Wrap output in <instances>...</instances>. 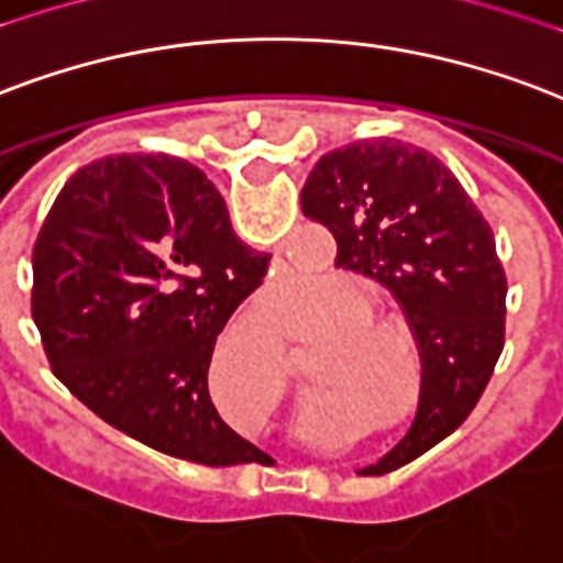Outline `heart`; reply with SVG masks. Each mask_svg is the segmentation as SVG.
Instances as JSON below:
<instances>
[{"instance_id": "heart-1", "label": "heart", "mask_w": 563, "mask_h": 563, "mask_svg": "<svg viewBox=\"0 0 563 563\" xmlns=\"http://www.w3.org/2000/svg\"><path fill=\"white\" fill-rule=\"evenodd\" d=\"M364 303L366 295L355 283L331 280L324 283L301 313L303 334L324 321L332 322L316 331L319 343L307 355V378L316 385L301 397L307 418L331 409H352L366 418H385L402 399L409 376L402 343L397 336V331L402 334V322L394 313L369 310ZM260 343L265 345L277 369H283L280 324H262Z\"/></svg>"}]
</instances>
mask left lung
I'll list each match as a JSON object with an SVG mask.
<instances>
[{"instance_id": "left-lung-1", "label": "left lung", "mask_w": 563, "mask_h": 563, "mask_svg": "<svg viewBox=\"0 0 563 563\" xmlns=\"http://www.w3.org/2000/svg\"><path fill=\"white\" fill-rule=\"evenodd\" d=\"M301 208L331 229L336 268L382 283L418 340V418L361 474L394 472L468 418L501 357L507 277L493 229L439 157L390 140L324 154L307 176Z\"/></svg>"}]
</instances>
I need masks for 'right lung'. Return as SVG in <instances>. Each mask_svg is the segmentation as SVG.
I'll return each mask as SVG.
<instances>
[{"label":"right lung","mask_w":563,"mask_h":563,"mask_svg":"<svg viewBox=\"0 0 563 563\" xmlns=\"http://www.w3.org/2000/svg\"><path fill=\"white\" fill-rule=\"evenodd\" d=\"M268 262L241 244L194 164L115 154L82 166L32 250V319L53 376L154 451L214 468L260 462L214 409L208 364Z\"/></svg>","instance_id":"obj_1"}]
</instances>
